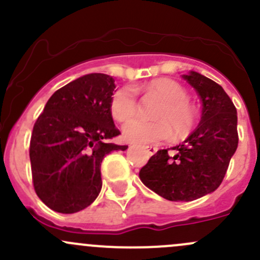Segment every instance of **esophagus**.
<instances>
[{
    "label": "esophagus",
    "instance_id": "obj_1",
    "mask_svg": "<svg viewBox=\"0 0 260 260\" xmlns=\"http://www.w3.org/2000/svg\"><path fill=\"white\" fill-rule=\"evenodd\" d=\"M144 150L147 152V155H150V156L155 155L156 151H157V149H156V147H152V146H145Z\"/></svg>",
    "mask_w": 260,
    "mask_h": 260
}]
</instances>
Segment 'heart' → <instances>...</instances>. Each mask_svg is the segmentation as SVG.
<instances>
[{
	"instance_id": "b5f03b06",
	"label": "heart",
	"mask_w": 260,
	"mask_h": 260,
	"mask_svg": "<svg viewBox=\"0 0 260 260\" xmlns=\"http://www.w3.org/2000/svg\"><path fill=\"white\" fill-rule=\"evenodd\" d=\"M145 95L155 96L161 104L153 110L152 116L157 120L135 119L122 127L125 140L134 144L149 145L169 140L175 131L177 138H185L193 129L196 111L189 105L188 96L182 85L172 79H156L145 86ZM138 111L135 90L122 86L110 99V113L118 121H126Z\"/></svg>"
}]
</instances>
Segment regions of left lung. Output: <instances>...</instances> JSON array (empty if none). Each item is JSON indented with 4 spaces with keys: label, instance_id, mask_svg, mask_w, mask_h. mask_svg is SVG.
Returning <instances> with one entry per match:
<instances>
[{
    "label": "left lung",
    "instance_id": "obj_1",
    "mask_svg": "<svg viewBox=\"0 0 260 260\" xmlns=\"http://www.w3.org/2000/svg\"><path fill=\"white\" fill-rule=\"evenodd\" d=\"M182 78L193 86L202 102L196 130L175 153L158 150L140 170V180L169 201L197 200L218 188L238 146L237 109L224 89L197 72Z\"/></svg>",
    "mask_w": 260,
    "mask_h": 260
}]
</instances>
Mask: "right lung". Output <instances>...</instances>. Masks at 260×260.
Returning a JSON list of instances; mask_svg holds the SVG:
<instances>
[{
	"mask_svg": "<svg viewBox=\"0 0 260 260\" xmlns=\"http://www.w3.org/2000/svg\"><path fill=\"white\" fill-rule=\"evenodd\" d=\"M115 86L108 74L83 75L58 89L38 116L29 145L33 186L53 211L90 206L102 189L104 156L127 149L105 142L120 134L110 113Z\"/></svg>",
	"mask_w": 260,
	"mask_h": 260,
	"instance_id": "add662e5",
	"label": "right lung"
}]
</instances>
